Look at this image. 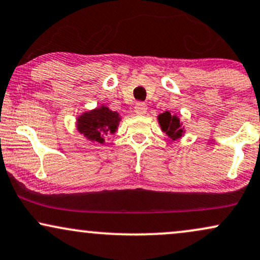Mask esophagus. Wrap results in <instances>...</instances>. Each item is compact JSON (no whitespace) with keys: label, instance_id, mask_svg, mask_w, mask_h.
Instances as JSON below:
<instances>
[{"label":"esophagus","instance_id":"esophagus-1","mask_svg":"<svg viewBox=\"0 0 260 260\" xmlns=\"http://www.w3.org/2000/svg\"><path fill=\"white\" fill-rule=\"evenodd\" d=\"M146 110H148V105L143 102H138L136 104V106H134V111H136V114L138 115H144L146 112Z\"/></svg>","mask_w":260,"mask_h":260}]
</instances>
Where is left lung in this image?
<instances>
[{
    "label": "left lung",
    "mask_w": 260,
    "mask_h": 260,
    "mask_svg": "<svg viewBox=\"0 0 260 260\" xmlns=\"http://www.w3.org/2000/svg\"><path fill=\"white\" fill-rule=\"evenodd\" d=\"M158 122H160L162 131L171 137L172 139H178L183 136V128L180 127V121L177 116L171 115V112L166 111L158 116Z\"/></svg>",
    "instance_id": "left-lung-1"
}]
</instances>
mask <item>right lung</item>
Here are the masks:
<instances>
[{"label":"right lung","instance_id":"right-lung-1","mask_svg":"<svg viewBox=\"0 0 260 260\" xmlns=\"http://www.w3.org/2000/svg\"><path fill=\"white\" fill-rule=\"evenodd\" d=\"M120 120L116 111L100 106L81 115L77 120V129L81 134L87 137V139L103 144L106 134L116 132Z\"/></svg>","mask_w":260,"mask_h":260}]
</instances>
